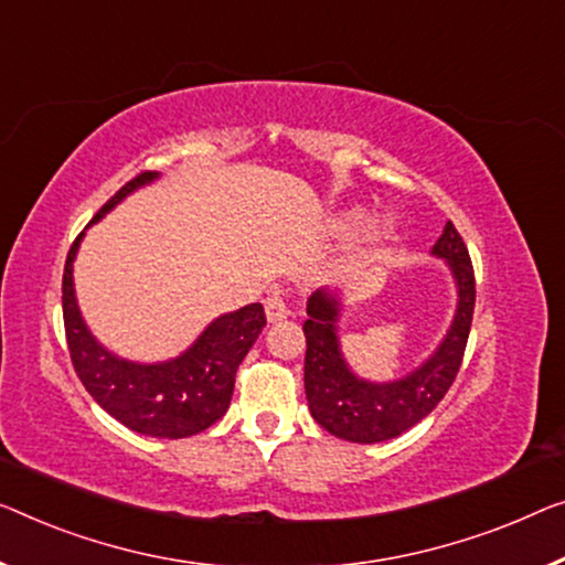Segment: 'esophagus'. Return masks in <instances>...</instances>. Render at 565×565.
I'll return each instance as SVG.
<instances>
[{"mask_svg":"<svg viewBox=\"0 0 565 565\" xmlns=\"http://www.w3.org/2000/svg\"><path fill=\"white\" fill-rule=\"evenodd\" d=\"M264 309H266V319L268 322H281V319L289 317V307H286L284 297H279V294H271L264 301Z\"/></svg>","mask_w":565,"mask_h":565,"instance_id":"esophagus-1","label":"esophagus"}]
</instances>
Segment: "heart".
Masks as SVG:
<instances>
[{"label": "heart", "instance_id": "obj_1", "mask_svg": "<svg viewBox=\"0 0 565 565\" xmlns=\"http://www.w3.org/2000/svg\"><path fill=\"white\" fill-rule=\"evenodd\" d=\"M358 223H360V215H358V213H352V215L344 217L342 228H344V231H352V228H355ZM393 233H395V228H393V223H391V221H381V223H377L375 228L367 233V238H365L363 246H360V250H358V258H375V256H381V254H383V248L388 246V243H391Z\"/></svg>", "mask_w": 565, "mask_h": 565}]
</instances>
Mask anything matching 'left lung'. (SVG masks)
Wrapping results in <instances>:
<instances>
[{
  "mask_svg": "<svg viewBox=\"0 0 565 565\" xmlns=\"http://www.w3.org/2000/svg\"><path fill=\"white\" fill-rule=\"evenodd\" d=\"M431 254L444 258L451 268L459 291L457 315L434 355L401 381L370 383L352 373L337 340L340 301L327 289H317L309 297L305 391L311 416L337 439L355 444L395 439L431 414L451 388L465 358L475 315V268L451 221L446 223Z\"/></svg>",
  "mask_w": 565,
  "mask_h": 565,
  "instance_id": "obj_1",
  "label": "left lung"
}]
</instances>
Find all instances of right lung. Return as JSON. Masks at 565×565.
Masks as SVG:
<instances>
[{
  "label": "right lung",
  "mask_w": 565,
  "mask_h": 565,
  "mask_svg": "<svg viewBox=\"0 0 565 565\" xmlns=\"http://www.w3.org/2000/svg\"><path fill=\"white\" fill-rule=\"evenodd\" d=\"M151 180H157V172L134 177L98 210L90 223L100 221L129 192ZM81 238L83 233L67 250L63 271L65 340L81 383L108 416L137 434L154 436V439H184V436L205 431L215 420H221L231 406L235 370L266 327L264 307L248 305L217 317L190 350H184L170 363H129L100 348L78 311L73 289V260Z\"/></svg>",
  "instance_id": "obj_1"
}]
</instances>
